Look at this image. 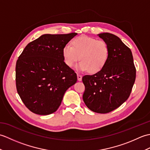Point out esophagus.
<instances>
[{"mask_svg": "<svg viewBox=\"0 0 150 150\" xmlns=\"http://www.w3.org/2000/svg\"><path fill=\"white\" fill-rule=\"evenodd\" d=\"M77 79H78L79 81H82V75L77 73Z\"/></svg>", "mask_w": 150, "mask_h": 150, "instance_id": "1", "label": "esophagus"}]
</instances>
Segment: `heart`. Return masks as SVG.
<instances>
[{
	"label": "heart",
	"instance_id": "b5f03b06",
	"mask_svg": "<svg viewBox=\"0 0 150 150\" xmlns=\"http://www.w3.org/2000/svg\"><path fill=\"white\" fill-rule=\"evenodd\" d=\"M71 46L66 45L62 55L66 64L72 67L79 59L77 66L80 71L97 73L103 69L109 57L110 50L107 42L93 37L82 35L71 41Z\"/></svg>",
	"mask_w": 150,
	"mask_h": 150
}]
</instances>
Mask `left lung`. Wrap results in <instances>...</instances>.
<instances>
[{
    "label": "left lung",
    "instance_id": "obj_1",
    "mask_svg": "<svg viewBox=\"0 0 150 150\" xmlns=\"http://www.w3.org/2000/svg\"><path fill=\"white\" fill-rule=\"evenodd\" d=\"M107 42L110 53L99 71L84 75L83 100L90 110L107 113L119 108L129 97L136 77L132 51L119 37L109 33L98 35Z\"/></svg>",
    "mask_w": 150,
    "mask_h": 150
}]
</instances>
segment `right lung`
Returning <instances> with one entry per match:
<instances>
[{
  "mask_svg": "<svg viewBox=\"0 0 150 150\" xmlns=\"http://www.w3.org/2000/svg\"><path fill=\"white\" fill-rule=\"evenodd\" d=\"M77 35H42L28 44L18 57L16 88L31 112L41 115L55 112L66 91L77 82V74L62 55L63 47Z\"/></svg>",
  "mask_w": 150,
  "mask_h": 150,
  "instance_id": "add662e5",
  "label": "right lung"
}]
</instances>
